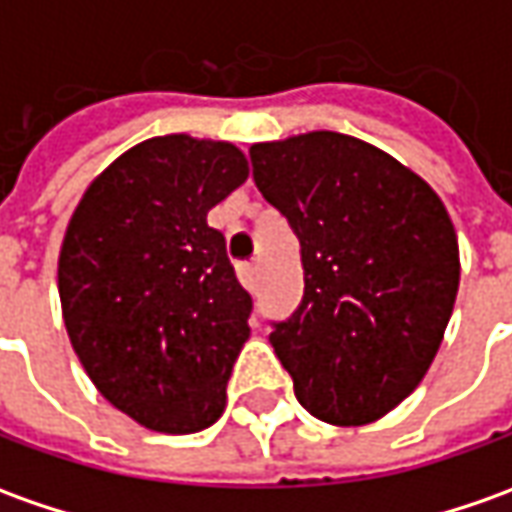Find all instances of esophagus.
<instances>
[{
    "instance_id": "obj_1",
    "label": "esophagus",
    "mask_w": 512,
    "mask_h": 512,
    "mask_svg": "<svg viewBox=\"0 0 512 512\" xmlns=\"http://www.w3.org/2000/svg\"><path fill=\"white\" fill-rule=\"evenodd\" d=\"M238 277H241V283L249 288V291H255L257 280H260V269H257V263H243L238 266Z\"/></svg>"
}]
</instances>
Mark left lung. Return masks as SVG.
<instances>
[{"label":"left lung","instance_id":"left-lung-1","mask_svg":"<svg viewBox=\"0 0 512 512\" xmlns=\"http://www.w3.org/2000/svg\"><path fill=\"white\" fill-rule=\"evenodd\" d=\"M249 156L305 274L271 347L311 415L375 423L429 373L454 311L460 243L446 204L395 156L336 131L255 142Z\"/></svg>","mask_w":512,"mask_h":512}]
</instances>
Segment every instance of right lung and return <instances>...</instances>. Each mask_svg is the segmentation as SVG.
Returning <instances> with one entry per match:
<instances>
[{"mask_svg": "<svg viewBox=\"0 0 512 512\" xmlns=\"http://www.w3.org/2000/svg\"><path fill=\"white\" fill-rule=\"evenodd\" d=\"M246 179L232 142L151 137L97 173L66 224L69 342L97 392L145 429L190 434L224 415L252 297L207 212Z\"/></svg>", "mask_w": 512, "mask_h": 512, "instance_id": "1", "label": "right lung"}]
</instances>
